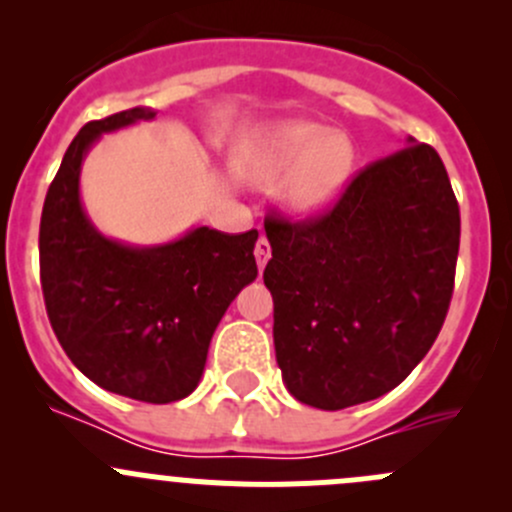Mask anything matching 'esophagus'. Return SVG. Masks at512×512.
<instances>
[{
	"mask_svg": "<svg viewBox=\"0 0 512 512\" xmlns=\"http://www.w3.org/2000/svg\"><path fill=\"white\" fill-rule=\"evenodd\" d=\"M272 257V247H270V242H267V237L265 235H260V240H257V245H255V260H257V267H265L267 265V260H270Z\"/></svg>",
	"mask_w": 512,
	"mask_h": 512,
	"instance_id": "1",
	"label": "esophagus"
}]
</instances>
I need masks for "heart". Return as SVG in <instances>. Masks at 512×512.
Wrapping results in <instances>:
<instances>
[{
  "label": "heart",
  "instance_id": "heart-1",
  "mask_svg": "<svg viewBox=\"0 0 512 512\" xmlns=\"http://www.w3.org/2000/svg\"><path fill=\"white\" fill-rule=\"evenodd\" d=\"M356 158L347 133L314 121H287L255 143L240 170L242 178L255 185H275L287 177L277 195L282 213L312 220L342 198L352 183Z\"/></svg>",
  "mask_w": 512,
  "mask_h": 512
}]
</instances>
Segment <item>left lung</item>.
<instances>
[{
    "instance_id": "8db88e82",
    "label": "left lung",
    "mask_w": 512,
    "mask_h": 512,
    "mask_svg": "<svg viewBox=\"0 0 512 512\" xmlns=\"http://www.w3.org/2000/svg\"><path fill=\"white\" fill-rule=\"evenodd\" d=\"M275 354L289 394L322 411L379 399L428 354L456 277L461 213L443 160L406 141L329 213L265 223Z\"/></svg>"
}]
</instances>
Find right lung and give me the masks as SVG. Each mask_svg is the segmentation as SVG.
Wrapping results in <instances>:
<instances>
[{
	"mask_svg": "<svg viewBox=\"0 0 512 512\" xmlns=\"http://www.w3.org/2000/svg\"><path fill=\"white\" fill-rule=\"evenodd\" d=\"M151 118V108H128L71 141L41 210L39 265L46 314L76 369L113 394L170 404L193 394L220 319L257 277V230L203 225L153 247L96 230L79 193L86 153L101 133Z\"/></svg>",
	"mask_w": 512,
	"mask_h": 512,
	"instance_id": "1",
	"label": "right lung"
}]
</instances>
